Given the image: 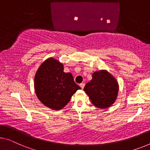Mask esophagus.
Wrapping results in <instances>:
<instances>
[{"instance_id": "obj_1", "label": "esophagus", "mask_w": 150, "mask_h": 150, "mask_svg": "<svg viewBox=\"0 0 150 150\" xmlns=\"http://www.w3.org/2000/svg\"><path fill=\"white\" fill-rule=\"evenodd\" d=\"M79 86L81 87V89H83L84 86H85V83H81L79 84Z\"/></svg>"}]
</instances>
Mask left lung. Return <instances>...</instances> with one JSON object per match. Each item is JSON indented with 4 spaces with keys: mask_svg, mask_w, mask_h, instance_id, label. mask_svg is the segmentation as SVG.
Segmentation results:
<instances>
[{
    "mask_svg": "<svg viewBox=\"0 0 150 150\" xmlns=\"http://www.w3.org/2000/svg\"><path fill=\"white\" fill-rule=\"evenodd\" d=\"M84 91L96 107L106 109L116 101L118 93L117 79L106 70L96 71L92 79L84 87Z\"/></svg>",
    "mask_w": 150,
    "mask_h": 150,
    "instance_id": "obj_1",
    "label": "left lung"
}]
</instances>
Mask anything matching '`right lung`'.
Returning a JSON list of instances; mask_svg holds the SVG:
<instances>
[{"label":"right lung","mask_w":150,"mask_h":150,"mask_svg":"<svg viewBox=\"0 0 150 150\" xmlns=\"http://www.w3.org/2000/svg\"><path fill=\"white\" fill-rule=\"evenodd\" d=\"M61 62L48 58L39 67L34 77L35 92L40 101L54 110L63 108L81 88L71 73H64Z\"/></svg>","instance_id":"obj_1"}]
</instances>
